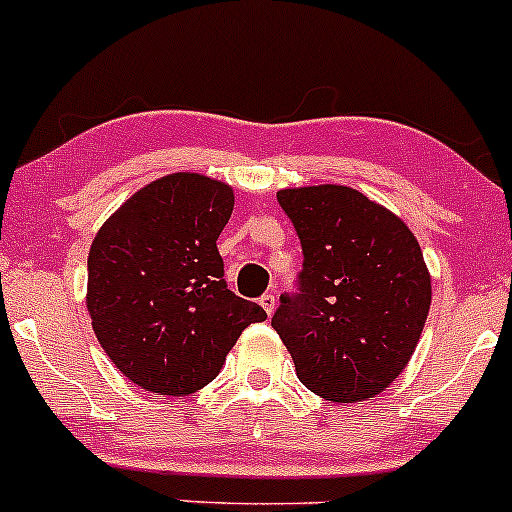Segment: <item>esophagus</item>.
I'll list each match as a JSON object with an SVG mask.
<instances>
[{
	"instance_id": "1",
	"label": "esophagus",
	"mask_w": 512,
	"mask_h": 512,
	"mask_svg": "<svg viewBox=\"0 0 512 512\" xmlns=\"http://www.w3.org/2000/svg\"><path fill=\"white\" fill-rule=\"evenodd\" d=\"M258 303H261V308L266 310L268 315H273V310H276V295H273V293H263Z\"/></svg>"
}]
</instances>
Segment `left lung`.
<instances>
[{"label":"left lung","instance_id":"left-lung-1","mask_svg":"<svg viewBox=\"0 0 512 512\" xmlns=\"http://www.w3.org/2000/svg\"><path fill=\"white\" fill-rule=\"evenodd\" d=\"M298 231V293L281 295L271 325L295 374L330 402H365L412 360L431 305L419 241L382 204L342 184L281 189Z\"/></svg>","mask_w":512,"mask_h":512}]
</instances>
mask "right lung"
<instances>
[{
  "mask_svg": "<svg viewBox=\"0 0 512 512\" xmlns=\"http://www.w3.org/2000/svg\"><path fill=\"white\" fill-rule=\"evenodd\" d=\"M234 212L219 179L177 172L135 192L88 254L93 333L145 392L184 397L207 387L239 335L266 310L226 288L217 239Z\"/></svg>",
  "mask_w": 512,
  "mask_h": 512,
  "instance_id": "obj_1",
  "label": "right lung"
}]
</instances>
